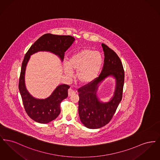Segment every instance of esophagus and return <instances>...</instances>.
I'll list each match as a JSON object with an SVG mask.
<instances>
[{
	"mask_svg": "<svg viewBox=\"0 0 160 160\" xmlns=\"http://www.w3.org/2000/svg\"><path fill=\"white\" fill-rule=\"evenodd\" d=\"M75 93H76V92L74 91V90H72V89H68V96L69 97H70V96H71V95H74V94H75Z\"/></svg>",
	"mask_w": 160,
	"mask_h": 160,
	"instance_id": "obj_1",
	"label": "esophagus"
}]
</instances>
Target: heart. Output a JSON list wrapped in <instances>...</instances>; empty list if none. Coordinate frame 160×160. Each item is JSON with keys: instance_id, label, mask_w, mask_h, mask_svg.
Instances as JSON below:
<instances>
[{"instance_id": "heart-1", "label": "heart", "mask_w": 160, "mask_h": 160, "mask_svg": "<svg viewBox=\"0 0 160 160\" xmlns=\"http://www.w3.org/2000/svg\"><path fill=\"white\" fill-rule=\"evenodd\" d=\"M102 63V54L93 49L85 48L70 57L68 63L64 65V71L69 76L72 75V71H77V79L80 83L86 84L97 78Z\"/></svg>"}]
</instances>
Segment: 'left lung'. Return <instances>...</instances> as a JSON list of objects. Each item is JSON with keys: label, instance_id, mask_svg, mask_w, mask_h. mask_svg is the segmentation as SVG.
<instances>
[{"label": "left lung", "instance_id": "8db88e82", "mask_svg": "<svg viewBox=\"0 0 160 160\" xmlns=\"http://www.w3.org/2000/svg\"><path fill=\"white\" fill-rule=\"evenodd\" d=\"M104 53V65L98 78L78 90V114L81 122L90 129L100 128L112 119L122 98L124 84V70L117 54L104 44H102ZM115 80L113 97L108 102H102L97 95L99 85L107 77Z\"/></svg>", "mask_w": 160, "mask_h": 160}]
</instances>
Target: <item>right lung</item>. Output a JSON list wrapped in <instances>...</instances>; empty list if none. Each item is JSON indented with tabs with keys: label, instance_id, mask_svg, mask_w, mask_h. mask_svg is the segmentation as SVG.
<instances>
[{
	"label": "right lung",
	"instance_id": "obj_1",
	"mask_svg": "<svg viewBox=\"0 0 160 160\" xmlns=\"http://www.w3.org/2000/svg\"><path fill=\"white\" fill-rule=\"evenodd\" d=\"M75 38L69 35H56L46 33L30 47L23 59L19 80V91L24 109L32 119L40 123L54 120L61 113V102L68 97V85H58L52 94L45 99L33 97L26 89L25 72L31 56L39 52H47L58 56L63 61L65 52L72 44Z\"/></svg>",
	"mask_w": 160,
	"mask_h": 160
}]
</instances>
